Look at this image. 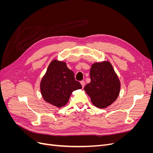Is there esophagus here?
Wrapping results in <instances>:
<instances>
[{
	"mask_svg": "<svg viewBox=\"0 0 153 153\" xmlns=\"http://www.w3.org/2000/svg\"><path fill=\"white\" fill-rule=\"evenodd\" d=\"M80 84H81V85H82V88H84V87H85V82H84V81H82V82H80Z\"/></svg>",
	"mask_w": 153,
	"mask_h": 153,
	"instance_id": "obj_1",
	"label": "esophagus"
}]
</instances>
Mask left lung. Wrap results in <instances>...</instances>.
Wrapping results in <instances>:
<instances>
[{
    "label": "left lung",
    "instance_id": "left-lung-1",
    "mask_svg": "<svg viewBox=\"0 0 153 153\" xmlns=\"http://www.w3.org/2000/svg\"><path fill=\"white\" fill-rule=\"evenodd\" d=\"M91 82L84 87L92 104L105 108L117 100L121 89V82L113 66L108 61L95 62L90 69Z\"/></svg>",
    "mask_w": 153,
    "mask_h": 153
}]
</instances>
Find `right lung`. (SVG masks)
<instances>
[{
	"label": "right lung",
	"instance_id": "obj_1",
	"mask_svg": "<svg viewBox=\"0 0 153 153\" xmlns=\"http://www.w3.org/2000/svg\"><path fill=\"white\" fill-rule=\"evenodd\" d=\"M82 89L75 80L74 73L65 62L51 61L40 82V91L44 100L57 108L66 105L73 91Z\"/></svg>",
	"mask_w": 153,
	"mask_h": 153
}]
</instances>
